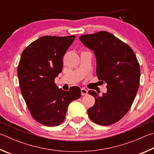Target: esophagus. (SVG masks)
<instances>
[{"label":"esophagus","mask_w":154,"mask_h":154,"mask_svg":"<svg viewBox=\"0 0 154 154\" xmlns=\"http://www.w3.org/2000/svg\"><path fill=\"white\" fill-rule=\"evenodd\" d=\"M81 94L82 95H86L88 94V91L85 88H81Z\"/></svg>","instance_id":"34e87169"}]
</instances>
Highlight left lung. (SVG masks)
Masks as SVG:
<instances>
[{
  "instance_id": "8db88e82",
  "label": "left lung",
  "mask_w": 154,
  "mask_h": 154,
  "mask_svg": "<svg viewBox=\"0 0 154 154\" xmlns=\"http://www.w3.org/2000/svg\"><path fill=\"white\" fill-rule=\"evenodd\" d=\"M79 39L94 51L97 75L107 83V91L102 96L88 91L95 103L88 109V115L97 125H111L125 116L135 98L141 75L138 60L127 44L109 32L82 35Z\"/></svg>"
}]
</instances>
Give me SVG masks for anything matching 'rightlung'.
<instances>
[{
	"label": "right lung",
	"instance_id": "obj_1",
	"mask_svg": "<svg viewBox=\"0 0 154 154\" xmlns=\"http://www.w3.org/2000/svg\"><path fill=\"white\" fill-rule=\"evenodd\" d=\"M75 36H45L23 50L17 67L21 92L34 119L47 126L63 122L69 104L81 96L80 88H58L55 79L62 71L63 57Z\"/></svg>",
	"mask_w": 154,
	"mask_h": 154
}]
</instances>
